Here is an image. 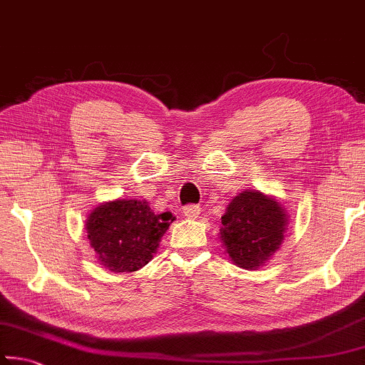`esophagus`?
<instances>
[{"label":"esophagus","instance_id":"34e87169","mask_svg":"<svg viewBox=\"0 0 365 365\" xmlns=\"http://www.w3.org/2000/svg\"><path fill=\"white\" fill-rule=\"evenodd\" d=\"M200 206H195V205H188V206H183V209H182V212H183V215L185 217H188V219H196L197 215H200Z\"/></svg>","mask_w":365,"mask_h":365}]
</instances>
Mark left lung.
Returning <instances> with one entry per match:
<instances>
[{"instance_id":"obj_1","label":"left lung","mask_w":365,"mask_h":365,"mask_svg":"<svg viewBox=\"0 0 365 365\" xmlns=\"http://www.w3.org/2000/svg\"><path fill=\"white\" fill-rule=\"evenodd\" d=\"M287 224L279 202L259 191H243L222 217L220 238L238 267L255 270L280 248Z\"/></svg>"}]
</instances>
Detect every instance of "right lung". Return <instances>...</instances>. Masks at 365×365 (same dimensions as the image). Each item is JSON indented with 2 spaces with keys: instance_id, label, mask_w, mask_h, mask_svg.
Masks as SVG:
<instances>
[{
  "instance_id": "obj_1",
  "label": "right lung",
  "mask_w": 365,
  "mask_h": 365,
  "mask_svg": "<svg viewBox=\"0 0 365 365\" xmlns=\"http://www.w3.org/2000/svg\"><path fill=\"white\" fill-rule=\"evenodd\" d=\"M170 220V212L156 215L146 201L117 200L90 214L86 233L104 267L135 272L151 261Z\"/></svg>"
}]
</instances>
